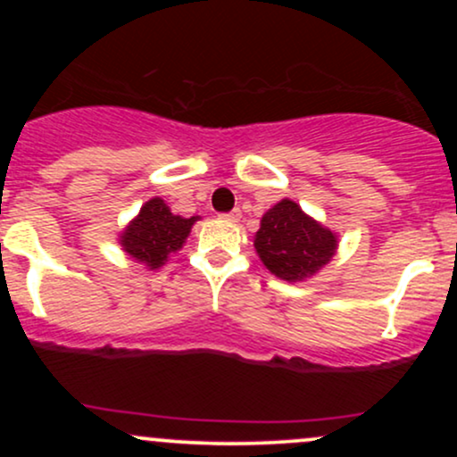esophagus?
I'll return each mask as SVG.
<instances>
[{"label":"esophagus","mask_w":457,"mask_h":457,"mask_svg":"<svg viewBox=\"0 0 457 457\" xmlns=\"http://www.w3.org/2000/svg\"><path fill=\"white\" fill-rule=\"evenodd\" d=\"M221 219H225V221H229V223L240 221V211H238V208H234V211L223 212V214H221Z\"/></svg>","instance_id":"esophagus-1"}]
</instances>
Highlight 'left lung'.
<instances>
[{"label": "left lung", "mask_w": 457, "mask_h": 457, "mask_svg": "<svg viewBox=\"0 0 457 457\" xmlns=\"http://www.w3.org/2000/svg\"><path fill=\"white\" fill-rule=\"evenodd\" d=\"M255 249L272 275L283 281H303L333 258L337 238L309 219L298 204L281 199L262 217Z\"/></svg>", "instance_id": "left-lung-1"}]
</instances>
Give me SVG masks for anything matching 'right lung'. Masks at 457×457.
<instances>
[{"mask_svg":"<svg viewBox=\"0 0 457 457\" xmlns=\"http://www.w3.org/2000/svg\"><path fill=\"white\" fill-rule=\"evenodd\" d=\"M195 221L197 217H178L161 197H154L124 229L122 246L130 258L148 264L150 269H159L161 264H165L167 255L180 249Z\"/></svg>","mask_w":457,"mask_h":457,"instance_id":"1","label":"right lung"}]
</instances>
